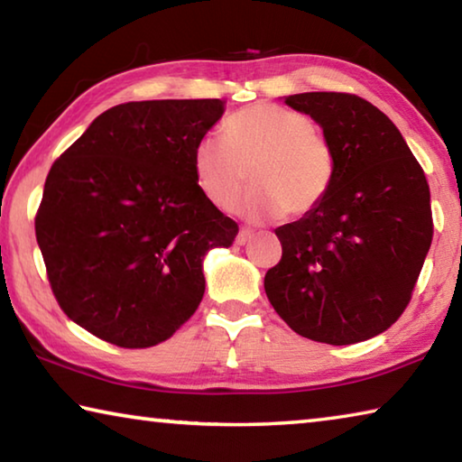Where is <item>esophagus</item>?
<instances>
[{
	"label": "esophagus",
	"mask_w": 462,
	"mask_h": 462,
	"mask_svg": "<svg viewBox=\"0 0 462 462\" xmlns=\"http://www.w3.org/2000/svg\"><path fill=\"white\" fill-rule=\"evenodd\" d=\"M254 236V232L250 230V228H240V232H238V236H236V245H246V242Z\"/></svg>",
	"instance_id": "34e87169"
}]
</instances>
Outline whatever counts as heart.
Here are the masks:
<instances>
[{
    "label": "heart",
    "mask_w": 462,
    "mask_h": 462,
    "mask_svg": "<svg viewBox=\"0 0 462 462\" xmlns=\"http://www.w3.org/2000/svg\"><path fill=\"white\" fill-rule=\"evenodd\" d=\"M224 140L203 136L193 151L201 193L217 209L236 206L250 179L242 212L254 220L306 216L326 199L336 175V152L308 114L293 107L253 104L224 122Z\"/></svg>",
    "instance_id": "heart-1"
}]
</instances>
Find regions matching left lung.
<instances>
[{"instance_id":"8db88e82","label":"left lung","mask_w":462,"mask_h":462,"mask_svg":"<svg viewBox=\"0 0 462 462\" xmlns=\"http://www.w3.org/2000/svg\"><path fill=\"white\" fill-rule=\"evenodd\" d=\"M285 104L322 126L336 175L314 212L275 230L283 256L264 291L303 338L369 340L408 308L432 245L424 169L395 124L355 93H297Z\"/></svg>"}]
</instances>
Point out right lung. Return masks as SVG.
Listing matches in <instances>:
<instances>
[{
	"label": "right lung",
	"mask_w": 462,
	"mask_h": 462,
	"mask_svg": "<svg viewBox=\"0 0 462 462\" xmlns=\"http://www.w3.org/2000/svg\"><path fill=\"white\" fill-rule=\"evenodd\" d=\"M222 114V99L128 101L52 162L36 240L60 310L97 338L156 346L198 310L203 256L238 234L193 173Z\"/></svg>",
	"instance_id": "obj_1"
}]
</instances>
